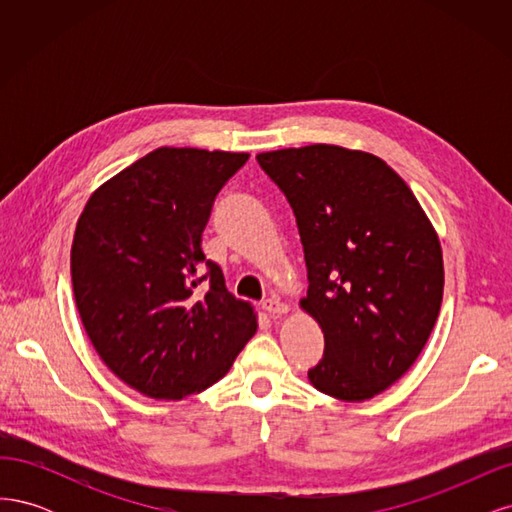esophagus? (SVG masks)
<instances>
[{
    "label": "esophagus",
    "instance_id": "esophagus-1",
    "mask_svg": "<svg viewBox=\"0 0 512 512\" xmlns=\"http://www.w3.org/2000/svg\"><path fill=\"white\" fill-rule=\"evenodd\" d=\"M262 309H265L271 318H282L284 314H288V305L277 299H265L262 301Z\"/></svg>",
    "mask_w": 512,
    "mask_h": 512
}]
</instances>
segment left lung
Returning <instances> with one entry per match:
<instances>
[{
  "label": "left lung",
  "mask_w": 512,
  "mask_h": 512,
  "mask_svg": "<svg viewBox=\"0 0 512 512\" xmlns=\"http://www.w3.org/2000/svg\"><path fill=\"white\" fill-rule=\"evenodd\" d=\"M256 160L299 226L309 280L299 305L324 333L309 384L342 401L376 397L414 365L438 320L444 262L436 228L374 153L318 143Z\"/></svg>",
  "instance_id": "1"
}]
</instances>
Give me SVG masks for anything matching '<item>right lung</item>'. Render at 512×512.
I'll return each mask as SVG.
<instances>
[{
  "label": "right lung",
  "instance_id": "add662e5",
  "mask_svg": "<svg viewBox=\"0 0 512 512\" xmlns=\"http://www.w3.org/2000/svg\"><path fill=\"white\" fill-rule=\"evenodd\" d=\"M247 158L160 147L104 181L76 222L70 273L87 337L151 399L209 389L258 329L252 303L232 297L200 247L215 196Z\"/></svg>",
  "mask_w": 512,
  "mask_h": 512
}]
</instances>
